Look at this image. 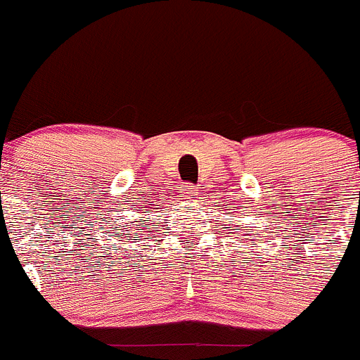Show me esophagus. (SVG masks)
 Wrapping results in <instances>:
<instances>
[{"label": "esophagus", "mask_w": 360, "mask_h": 360, "mask_svg": "<svg viewBox=\"0 0 360 360\" xmlns=\"http://www.w3.org/2000/svg\"><path fill=\"white\" fill-rule=\"evenodd\" d=\"M182 194L187 200H193V198L198 196V187L193 186V184H186V186L182 187Z\"/></svg>", "instance_id": "esophagus-1"}]
</instances>
